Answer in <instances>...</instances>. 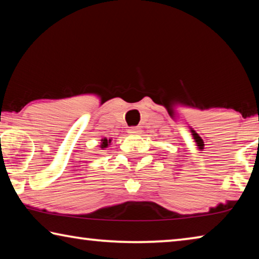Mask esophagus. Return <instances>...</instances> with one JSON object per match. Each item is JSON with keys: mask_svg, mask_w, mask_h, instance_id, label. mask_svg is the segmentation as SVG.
<instances>
[{"mask_svg": "<svg viewBox=\"0 0 259 259\" xmlns=\"http://www.w3.org/2000/svg\"><path fill=\"white\" fill-rule=\"evenodd\" d=\"M140 128L139 126H131V128H129V130H128V133L130 134V135H138V134H140Z\"/></svg>", "mask_w": 259, "mask_h": 259, "instance_id": "1", "label": "esophagus"}]
</instances>
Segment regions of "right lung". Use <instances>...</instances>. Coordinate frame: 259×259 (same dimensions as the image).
Listing matches in <instances>:
<instances>
[{
  "instance_id": "add662e5",
  "label": "right lung",
  "mask_w": 259,
  "mask_h": 259,
  "mask_svg": "<svg viewBox=\"0 0 259 259\" xmlns=\"http://www.w3.org/2000/svg\"><path fill=\"white\" fill-rule=\"evenodd\" d=\"M112 142V139H102V145H100V147L102 148H106L108 145H109V143Z\"/></svg>"
}]
</instances>
